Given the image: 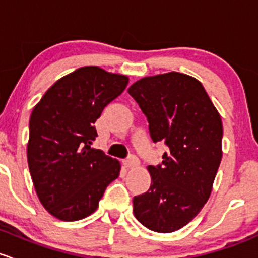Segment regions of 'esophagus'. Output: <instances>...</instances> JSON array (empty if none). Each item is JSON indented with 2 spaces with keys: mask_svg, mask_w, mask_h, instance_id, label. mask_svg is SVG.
Listing matches in <instances>:
<instances>
[{
  "mask_svg": "<svg viewBox=\"0 0 258 258\" xmlns=\"http://www.w3.org/2000/svg\"><path fill=\"white\" fill-rule=\"evenodd\" d=\"M123 164H124V166H125V168L134 169V168H137L138 165H139V159H138L137 156L132 155V156H129L128 159H125V160L123 161Z\"/></svg>",
  "mask_w": 258,
  "mask_h": 258,
  "instance_id": "esophagus-1",
  "label": "esophagus"
}]
</instances>
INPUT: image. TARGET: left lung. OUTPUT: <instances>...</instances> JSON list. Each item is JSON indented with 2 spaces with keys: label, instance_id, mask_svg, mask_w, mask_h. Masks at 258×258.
<instances>
[{
  "label": "left lung",
  "instance_id": "left-lung-1",
  "mask_svg": "<svg viewBox=\"0 0 258 258\" xmlns=\"http://www.w3.org/2000/svg\"><path fill=\"white\" fill-rule=\"evenodd\" d=\"M147 115L154 143L169 148L163 163L149 165L151 185L134 196L140 224L168 233L187 225L209 200L222 158V121L203 84L170 72L145 77L128 89Z\"/></svg>",
  "mask_w": 258,
  "mask_h": 258
}]
</instances>
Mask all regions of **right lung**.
<instances>
[{
    "mask_svg": "<svg viewBox=\"0 0 258 258\" xmlns=\"http://www.w3.org/2000/svg\"><path fill=\"white\" fill-rule=\"evenodd\" d=\"M129 78L95 66L58 79L33 108L27 160L43 208L62 221H77L98 208L120 163L92 148L94 123Z\"/></svg>",
    "mask_w": 258,
    "mask_h": 258,
    "instance_id": "right-lung-1",
    "label": "right lung"
}]
</instances>
